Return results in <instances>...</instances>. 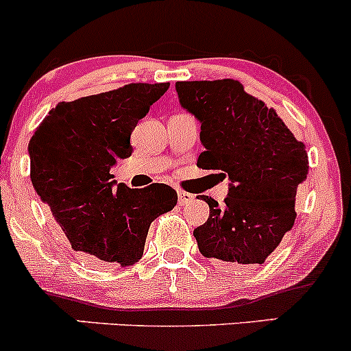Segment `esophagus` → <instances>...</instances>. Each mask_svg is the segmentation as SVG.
Wrapping results in <instances>:
<instances>
[{"mask_svg": "<svg viewBox=\"0 0 351 351\" xmlns=\"http://www.w3.org/2000/svg\"><path fill=\"white\" fill-rule=\"evenodd\" d=\"M177 197H179V204H180V206L189 204L191 201H194V196H193V194L186 193V191H179V193H177Z\"/></svg>", "mask_w": 351, "mask_h": 351, "instance_id": "obj_1", "label": "esophagus"}]
</instances>
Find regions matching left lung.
<instances>
[{
  "label": "left lung",
  "instance_id": "obj_1",
  "mask_svg": "<svg viewBox=\"0 0 351 351\" xmlns=\"http://www.w3.org/2000/svg\"><path fill=\"white\" fill-rule=\"evenodd\" d=\"M179 103L201 123L197 167L228 177L225 204H209L194 230L206 258L226 265L263 263L295 221V193L308 177L306 147L274 108L233 79L176 82Z\"/></svg>",
  "mask_w": 351,
  "mask_h": 351
}]
</instances>
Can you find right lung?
Here are the masks:
<instances>
[{"label":"right lung","instance_id":"right-lung-1","mask_svg":"<svg viewBox=\"0 0 351 351\" xmlns=\"http://www.w3.org/2000/svg\"><path fill=\"white\" fill-rule=\"evenodd\" d=\"M169 82H132L113 91L62 101L37 126L30 179L72 250L130 267L143 255L150 223L177 204L167 184L114 187L110 171L128 158L130 135Z\"/></svg>","mask_w":351,"mask_h":351}]
</instances>
